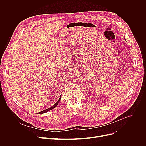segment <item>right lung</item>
Here are the masks:
<instances>
[{
    "label": "right lung",
    "instance_id": "obj_1",
    "mask_svg": "<svg viewBox=\"0 0 146 146\" xmlns=\"http://www.w3.org/2000/svg\"><path fill=\"white\" fill-rule=\"evenodd\" d=\"M60 99H61V95H60V96L59 99H58V100L57 101V102L55 104V105H54V106H52L51 108H50L47 109H46V110H43V111H41L39 112V113H38V114H43V113H46V112H47V111H50V110H52V109H54V108H55V107H56V106H57V105H58V103H59V101H60Z\"/></svg>",
    "mask_w": 146,
    "mask_h": 146
}]
</instances>
